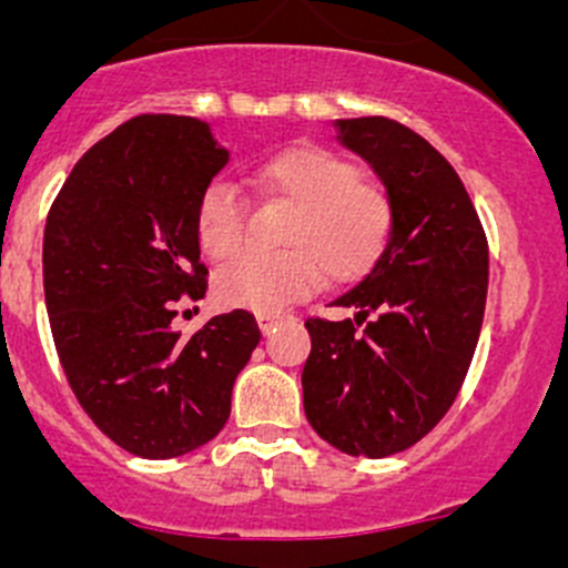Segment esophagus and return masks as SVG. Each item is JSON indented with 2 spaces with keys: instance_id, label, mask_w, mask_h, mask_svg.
<instances>
[{
  "instance_id": "34e87169",
  "label": "esophagus",
  "mask_w": 568,
  "mask_h": 568,
  "mask_svg": "<svg viewBox=\"0 0 568 568\" xmlns=\"http://www.w3.org/2000/svg\"><path fill=\"white\" fill-rule=\"evenodd\" d=\"M255 318H257V326H261L263 332H268L283 316H280V313H257Z\"/></svg>"
}]
</instances>
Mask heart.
<instances>
[{
    "label": "heart",
    "mask_w": 568,
    "mask_h": 568,
    "mask_svg": "<svg viewBox=\"0 0 568 568\" xmlns=\"http://www.w3.org/2000/svg\"><path fill=\"white\" fill-rule=\"evenodd\" d=\"M263 194L294 205L283 227L285 250H247L216 272V300L227 307L277 313L326 277L348 285L368 277L395 231V205L341 153L302 145L277 153L252 173ZM200 250L227 257L247 242V205L227 183H211L194 214Z\"/></svg>",
    "instance_id": "b5f03b06"
}]
</instances>
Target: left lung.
<instances>
[{
    "label": "left lung",
    "mask_w": 568,
    "mask_h": 568,
    "mask_svg": "<svg viewBox=\"0 0 568 568\" xmlns=\"http://www.w3.org/2000/svg\"><path fill=\"white\" fill-rule=\"evenodd\" d=\"M337 140L382 178L395 231L379 266L307 318L305 415L348 456L385 459L445 417L473 363L489 285V244L448 159L390 118L337 120Z\"/></svg>",
    "instance_id": "8db88e82"
}]
</instances>
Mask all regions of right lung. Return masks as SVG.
Masks as SVG:
<instances>
[{
	"label": "right lung",
	"instance_id": "1",
	"mask_svg": "<svg viewBox=\"0 0 568 568\" xmlns=\"http://www.w3.org/2000/svg\"><path fill=\"white\" fill-rule=\"evenodd\" d=\"M227 164L209 123L140 114L95 142L54 197L43 231L51 335L90 420L129 454L173 459L222 432L239 371L261 341L247 311L173 329L203 300L200 194Z\"/></svg>",
	"mask_w": 568,
	"mask_h": 568
}]
</instances>
